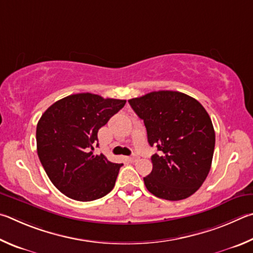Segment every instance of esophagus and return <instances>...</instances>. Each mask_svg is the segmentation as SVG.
I'll return each mask as SVG.
<instances>
[{"label":"esophagus","instance_id":"obj_1","mask_svg":"<svg viewBox=\"0 0 253 253\" xmlns=\"http://www.w3.org/2000/svg\"><path fill=\"white\" fill-rule=\"evenodd\" d=\"M127 160H129L130 162H136L139 160V157L138 156H132V157L127 158Z\"/></svg>","mask_w":253,"mask_h":253}]
</instances>
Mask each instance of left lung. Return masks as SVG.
I'll return each mask as SVG.
<instances>
[{
    "label": "left lung",
    "instance_id": "obj_1",
    "mask_svg": "<svg viewBox=\"0 0 253 253\" xmlns=\"http://www.w3.org/2000/svg\"><path fill=\"white\" fill-rule=\"evenodd\" d=\"M143 120L148 142L159 153L143 178L149 192L161 199H187L201 187L211 169L215 133L200 102L178 91H154L129 100Z\"/></svg>",
    "mask_w": 253,
    "mask_h": 253
}]
</instances>
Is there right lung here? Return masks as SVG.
<instances>
[{"label": "right lung", "instance_id": "add662e5", "mask_svg": "<svg viewBox=\"0 0 253 253\" xmlns=\"http://www.w3.org/2000/svg\"><path fill=\"white\" fill-rule=\"evenodd\" d=\"M126 100L78 93L53 103L37 126L40 161L48 179L66 197L93 201L114 188L123 165L94 153L97 131L121 110Z\"/></svg>", "mask_w": 253, "mask_h": 253}]
</instances>
